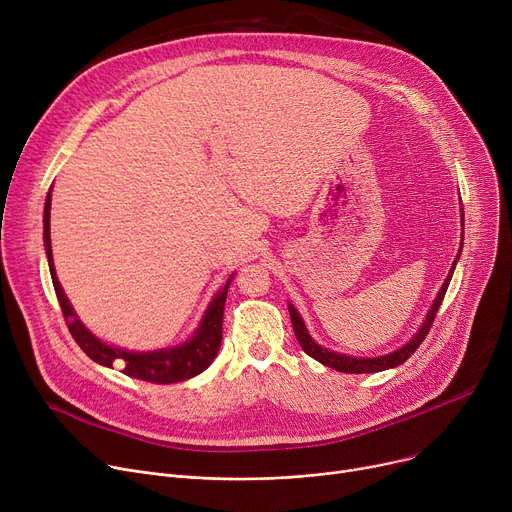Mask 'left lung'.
Instances as JSON below:
<instances>
[{
	"label": "left lung",
	"instance_id": "8db88e82",
	"mask_svg": "<svg viewBox=\"0 0 512 512\" xmlns=\"http://www.w3.org/2000/svg\"><path fill=\"white\" fill-rule=\"evenodd\" d=\"M459 255H461V251H459ZM459 255H456V259H459ZM454 265H456V261L452 263V270H450L446 282L442 284V288H440V292H438V297H436L432 309H429V313H427V317H425V324L421 326V330L417 332V336H413L411 342H407L405 346L398 348V351H394V353H390V355L375 357V359H359V357H344V355L332 353V351H328V348H324V346H319L317 342H313V338L307 334V328H305V324H303V319H301L299 311L294 309L292 305H288L290 319H292V328H294V336H297L301 348H303V351H305L309 357H313V359L319 361L321 365H328V367H332V369H336V371H342V373H375V371H384V369L396 367V365H400V363H405V361L417 351L419 344L425 340V336L429 334V330H432L436 313H438V309H440V305H442V301H444V294H446V290H448V284H450V278H452V272H454Z\"/></svg>",
	"mask_w": 512,
	"mask_h": 512
}]
</instances>
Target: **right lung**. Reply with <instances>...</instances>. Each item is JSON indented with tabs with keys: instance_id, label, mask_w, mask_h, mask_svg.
<instances>
[{
	"instance_id": "obj_1",
	"label": "right lung",
	"mask_w": 512,
	"mask_h": 512,
	"mask_svg": "<svg viewBox=\"0 0 512 512\" xmlns=\"http://www.w3.org/2000/svg\"><path fill=\"white\" fill-rule=\"evenodd\" d=\"M49 207L51 197L47 195L45 201V215H43V238H45V251L49 261V272L53 280V288H56L58 301L66 319V326L76 340V344L83 348L85 355L93 361L105 365V367H120L122 373L130 375V378H137L151 384H176L184 382L188 378H195L201 371H205L215 355L220 351L222 344V324H224V305H226V294L230 280L226 282L224 290L215 294L213 303L209 305L201 326L193 340H188L182 346L168 348V351H157V353H128L116 346H107L101 340H97L83 324H80L76 313L72 311L66 294L58 282L56 270H53V257H51V238H49Z\"/></svg>"
}]
</instances>
